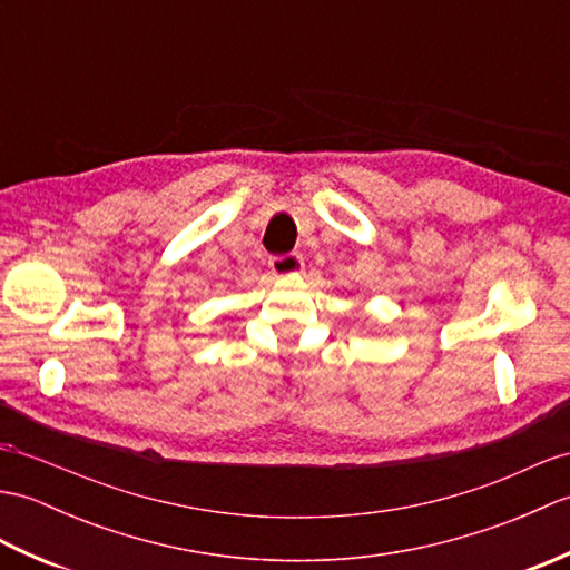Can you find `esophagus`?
Listing matches in <instances>:
<instances>
[{
    "instance_id": "1",
    "label": "esophagus",
    "mask_w": 570,
    "mask_h": 570,
    "mask_svg": "<svg viewBox=\"0 0 570 570\" xmlns=\"http://www.w3.org/2000/svg\"><path fill=\"white\" fill-rule=\"evenodd\" d=\"M269 269L276 276H294V274L304 269V257H301L298 252L276 254V257H269Z\"/></svg>"
}]
</instances>
